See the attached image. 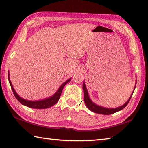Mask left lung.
Listing matches in <instances>:
<instances>
[{
    "label": "left lung",
    "mask_w": 148,
    "mask_h": 148,
    "mask_svg": "<svg viewBox=\"0 0 148 148\" xmlns=\"http://www.w3.org/2000/svg\"><path fill=\"white\" fill-rule=\"evenodd\" d=\"M83 91H84V102H85L86 105L87 106V108H88L90 111H92L93 112L95 113H98V114H105V115H109V114H114V113L119 111L120 110L123 109L124 108H125L127 106V104L129 103L130 100L131 99V97L133 95V93H132V95L130 97V99H128V101L125 103L123 106H121V107H119V108H114V109H109V108H103V107L97 106L96 104H95L93 102H92V100H90L89 95H88V91L86 89V87L85 86V84L84 83H83ZM136 88V87H135ZM135 90V89H134Z\"/></svg>",
    "instance_id": "left-lung-1"
}]
</instances>
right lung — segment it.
I'll use <instances>...</instances> for the list:
<instances>
[{
	"label": "right lung",
	"mask_w": 148,
	"mask_h": 148,
	"mask_svg": "<svg viewBox=\"0 0 148 148\" xmlns=\"http://www.w3.org/2000/svg\"><path fill=\"white\" fill-rule=\"evenodd\" d=\"M8 79H9V84H10V85H11L12 92H13L14 95L15 96L16 99L18 101L21 103V104L29 107V108H34V109H46V108H50V107H51L53 106H54L55 103L58 101L60 97L63 88H64V87L65 86V84L71 81V79H68L67 81H66L65 82L63 83L62 85L60 86L59 89L58 90L57 92H56L52 97H49V98H48V99L42 100H38V101H30V100H25L21 98V97L16 93V92H15V90H14L13 87H12V85L11 83V81H10V79H9V73H8Z\"/></svg>",
	"instance_id": "obj_1"
}]
</instances>
